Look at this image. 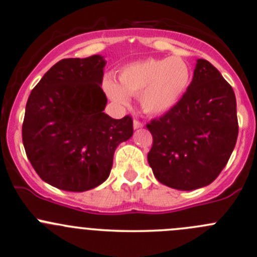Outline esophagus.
Instances as JSON below:
<instances>
[{
    "label": "esophagus",
    "instance_id": "esophagus-1",
    "mask_svg": "<svg viewBox=\"0 0 257 257\" xmlns=\"http://www.w3.org/2000/svg\"><path fill=\"white\" fill-rule=\"evenodd\" d=\"M141 127H143V123L139 120H134V128L137 130V128H141Z\"/></svg>",
    "mask_w": 257,
    "mask_h": 257
}]
</instances>
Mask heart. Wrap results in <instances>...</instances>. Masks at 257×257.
I'll use <instances>...</instances> for the list:
<instances>
[{
  "label": "heart",
  "instance_id": "1",
  "mask_svg": "<svg viewBox=\"0 0 257 257\" xmlns=\"http://www.w3.org/2000/svg\"><path fill=\"white\" fill-rule=\"evenodd\" d=\"M190 82L189 63L183 57L172 56L130 63L118 73V83L106 77L103 87L115 103L127 104L128 95H139L143 111L161 115L181 100Z\"/></svg>",
  "mask_w": 257,
  "mask_h": 257
}]
</instances>
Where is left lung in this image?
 <instances>
[{
    "label": "left lung",
    "instance_id": "8db88e82",
    "mask_svg": "<svg viewBox=\"0 0 257 257\" xmlns=\"http://www.w3.org/2000/svg\"><path fill=\"white\" fill-rule=\"evenodd\" d=\"M147 128L153 137L147 158L159 183L183 191L207 186L225 167L238 139L233 88L212 63L198 59L181 100Z\"/></svg>",
    "mask_w": 257,
    "mask_h": 257
}]
</instances>
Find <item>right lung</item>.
I'll list each match as a JSON object with an SVG mask.
<instances>
[{
	"mask_svg": "<svg viewBox=\"0 0 257 257\" xmlns=\"http://www.w3.org/2000/svg\"><path fill=\"white\" fill-rule=\"evenodd\" d=\"M105 63L100 55L63 59L27 101L22 126L27 157L38 175L60 190L82 192L103 184L116 147L134 135L131 116L116 120L103 112Z\"/></svg>",
	"mask_w": 257,
	"mask_h": 257,
	"instance_id": "right-lung-1",
	"label": "right lung"
}]
</instances>
